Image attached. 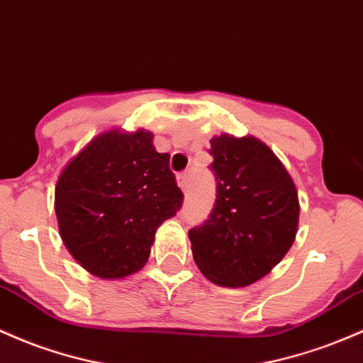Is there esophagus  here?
Returning <instances> with one entry per match:
<instances>
[{
    "label": "esophagus",
    "instance_id": "obj_1",
    "mask_svg": "<svg viewBox=\"0 0 363 363\" xmlns=\"http://www.w3.org/2000/svg\"><path fill=\"white\" fill-rule=\"evenodd\" d=\"M177 186L186 193V189L189 188V174H177Z\"/></svg>",
    "mask_w": 363,
    "mask_h": 363
}]
</instances>
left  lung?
Listing matches in <instances>:
<instances>
[{
	"mask_svg": "<svg viewBox=\"0 0 363 363\" xmlns=\"http://www.w3.org/2000/svg\"><path fill=\"white\" fill-rule=\"evenodd\" d=\"M210 146L217 200L208 220L189 230L191 252L213 284L245 288L265 277L293 246L298 191L260 139L220 134Z\"/></svg>",
	"mask_w": 363,
	"mask_h": 363,
	"instance_id": "left-lung-1",
	"label": "left lung"
}]
</instances>
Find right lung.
Returning <instances> with one entry per match:
<instances>
[{"mask_svg":"<svg viewBox=\"0 0 363 363\" xmlns=\"http://www.w3.org/2000/svg\"><path fill=\"white\" fill-rule=\"evenodd\" d=\"M169 158L150 130L110 129L63 167L55 188L60 238L87 272L113 281L146 265L155 233L182 205Z\"/></svg>","mask_w":363,"mask_h":363,"instance_id":"obj_1","label":"right lung"}]
</instances>
